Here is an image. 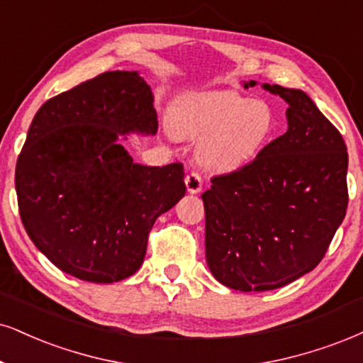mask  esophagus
<instances>
[{
	"instance_id": "esophagus-1",
	"label": "esophagus",
	"mask_w": 363,
	"mask_h": 363,
	"mask_svg": "<svg viewBox=\"0 0 363 363\" xmlns=\"http://www.w3.org/2000/svg\"><path fill=\"white\" fill-rule=\"evenodd\" d=\"M185 185H186V190H189L190 194H199V191L202 190V185H203V180H202V177H200V173L190 172L189 174H186Z\"/></svg>"
}]
</instances>
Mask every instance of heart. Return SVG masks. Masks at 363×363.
<instances>
[{"instance_id": "1", "label": "heart", "mask_w": 363, "mask_h": 363, "mask_svg": "<svg viewBox=\"0 0 363 363\" xmlns=\"http://www.w3.org/2000/svg\"><path fill=\"white\" fill-rule=\"evenodd\" d=\"M274 109L232 91L191 94L174 102L169 129L183 140H202L199 161L210 172L244 168L274 134Z\"/></svg>"}]
</instances>
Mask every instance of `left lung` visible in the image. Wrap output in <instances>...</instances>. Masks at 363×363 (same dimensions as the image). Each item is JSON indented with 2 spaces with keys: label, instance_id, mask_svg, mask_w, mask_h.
Masks as SVG:
<instances>
[{
  "label": "left lung",
  "instance_id": "1",
  "mask_svg": "<svg viewBox=\"0 0 363 363\" xmlns=\"http://www.w3.org/2000/svg\"><path fill=\"white\" fill-rule=\"evenodd\" d=\"M254 87L250 80L245 87ZM288 102V131L202 195L205 254L218 283L271 291L318 266L348 205L342 134L298 89L264 84Z\"/></svg>",
  "mask_w": 363,
  "mask_h": 363
}]
</instances>
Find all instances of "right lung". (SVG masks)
Returning <instances> with one entry per match:
<instances>
[{
  "instance_id": "add662e5",
  "label": "right lung",
  "mask_w": 363,
  "mask_h": 363,
  "mask_svg": "<svg viewBox=\"0 0 363 363\" xmlns=\"http://www.w3.org/2000/svg\"><path fill=\"white\" fill-rule=\"evenodd\" d=\"M153 94L136 72H104L48 99L16 161L26 234L58 269L91 283L134 274L161 213L185 195L183 164L143 167L119 134H155Z\"/></svg>"
}]
</instances>
